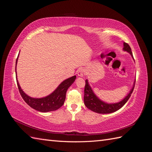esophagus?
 <instances>
[{
	"instance_id": "1",
	"label": "esophagus",
	"mask_w": 152,
	"mask_h": 152,
	"mask_svg": "<svg viewBox=\"0 0 152 152\" xmlns=\"http://www.w3.org/2000/svg\"><path fill=\"white\" fill-rule=\"evenodd\" d=\"M86 71L84 68L80 69V70L77 72V75L79 77H84L86 75Z\"/></svg>"
}]
</instances>
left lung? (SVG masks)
<instances>
[{
	"instance_id": "8db88e82",
	"label": "left lung",
	"mask_w": 152,
	"mask_h": 152,
	"mask_svg": "<svg viewBox=\"0 0 152 152\" xmlns=\"http://www.w3.org/2000/svg\"><path fill=\"white\" fill-rule=\"evenodd\" d=\"M123 50L125 51L128 52L129 53L131 56L133 58V55L131 51V49L128 44L124 42V48ZM135 85V81L134 82V85H133L132 88L130 91L129 93L127 94L126 97L123 99L120 102L116 103H107L101 99H99L97 96L95 95L94 92L92 90L91 86L89 85L88 80H86V86L84 88V104L86 106L87 108L92 110L94 112L98 113H110L117 111L120 108H121L123 106L126 104L127 102L128 99H129L131 94L132 93L133 90L134 88Z\"/></svg>"
}]
</instances>
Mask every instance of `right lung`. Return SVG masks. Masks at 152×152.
<instances>
[{
    "label": "right lung",
    "instance_id": "obj_1",
    "mask_svg": "<svg viewBox=\"0 0 152 152\" xmlns=\"http://www.w3.org/2000/svg\"><path fill=\"white\" fill-rule=\"evenodd\" d=\"M18 56H19V54H18ZM18 56L16 61V77L18 89H19L21 97L24 99L25 102L32 108L41 112H52L61 107L64 104V102H65L66 91L68 87L75 81L76 76L74 75L70 78H68V79L62 82L57 87L56 89L49 96L42 98H31L23 91L19 84V82L17 80L16 64L18 62Z\"/></svg>",
    "mask_w": 152,
    "mask_h": 152
}]
</instances>
